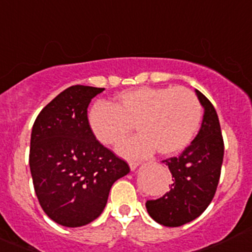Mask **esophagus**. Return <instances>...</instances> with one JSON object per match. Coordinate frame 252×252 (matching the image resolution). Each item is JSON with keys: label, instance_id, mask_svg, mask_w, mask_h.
<instances>
[{"label": "esophagus", "instance_id": "1", "mask_svg": "<svg viewBox=\"0 0 252 252\" xmlns=\"http://www.w3.org/2000/svg\"><path fill=\"white\" fill-rule=\"evenodd\" d=\"M138 161H129V168H131L132 171H134L137 168V166H138Z\"/></svg>", "mask_w": 252, "mask_h": 252}]
</instances>
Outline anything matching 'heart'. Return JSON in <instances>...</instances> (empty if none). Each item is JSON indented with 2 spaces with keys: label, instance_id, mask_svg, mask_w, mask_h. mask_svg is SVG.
<instances>
[{
  "label": "heart",
  "instance_id": "heart-1",
  "mask_svg": "<svg viewBox=\"0 0 252 252\" xmlns=\"http://www.w3.org/2000/svg\"><path fill=\"white\" fill-rule=\"evenodd\" d=\"M203 108L195 93L184 87L142 86L120 92L113 105L95 103L88 125L95 138L116 145L137 129L141 133L119 148L126 157H144L155 150L165 157L186 149L198 133Z\"/></svg>",
  "mask_w": 252,
  "mask_h": 252
}]
</instances>
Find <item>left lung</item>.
<instances>
[{
  "label": "left lung",
  "instance_id": "1",
  "mask_svg": "<svg viewBox=\"0 0 252 252\" xmlns=\"http://www.w3.org/2000/svg\"><path fill=\"white\" fill-rule=\"evenodd\" d=\"M204 107L200 131L178 157L162 160L172 173L170 191L145 207L154 221L180 227L200 216L214 199L219 186L224 143L219 116L212 103L195 90Z\"/></svg>",
  "mask_w": 252,
  "mask_h": 252
}]
</instances>
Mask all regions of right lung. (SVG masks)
Segmentation results:
<instances>
[{"label":"right lung","instance_id":"add662e5","mask_svg":"<svg viewBox=\"0 0 252 252\" xmlns=\"http://www.w3.org/2000/svg\"><path fill=\"white\" fill-rule=\"evenodd\" d=\"M104 88L75 85L59 93L36 118L29 164L33 189L51 220L65 227L94 221L111 186L129 172L125 160L100 144L87 108Z\"/></svg>","mask_w":252,"mask_h":252}]
</instances>
